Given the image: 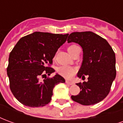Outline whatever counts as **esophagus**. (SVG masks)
Returning a JSON list of instances; mask_svg holds the SVG:
<instances>
[{"label":"esophagus","mask_w":123,"mask_h":123,"mask_svg":"<svg viewBox=\"0 0 123 123\" xmlns=\"http://www.w3.org/2000/svg\"><path fill=\"white\" fill-rule=\"evenodd\" d=\"M66 83H67V84H68V85H73V84H74V82L69 81V80H66Z\"/></svg>","instance_id":"obj_1"}]
</instances>
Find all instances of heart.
<instances>
[{
  "label": "heart",
  "instance_id": "b5f03b06",
  "mask_svg": "<svg viewBox=\"0 0 123 123\" xmlns=\"http://www.w3.org/2000/svg\"><path fill=\"white\" fill-rule=\"evenodd\" d=\"M77 47L78 46L76 45H70L68 47V51L70 53V54H71L75 49L77 48ZM57 71L59 72V74H61L65 78H70L73 76V75L75 74L76 70L74 67H70L68 65H62V66H61L58 68Z\"/></svg>",
  "mask_w": 123,
  "mask_h": 123
}]
</instances>
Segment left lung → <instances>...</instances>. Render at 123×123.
<instances>
[{"label":"left lung","instance_id":"obj_1","mask_svg":"<svg viewBox=\"0 0 123 123\" xmlns=\"http://www.w3.org/2000/svg\"><path fill=\"white\" fill-rule=\"evenodd\" d=\"M67 41L78 43L82 48V62L77 76H88L87 82L76 84L81 91L77 95H72V99L84 105L100 102L108 95L116 77L113 49L105 39L92 31L72 33Z\"/></svg>","mask_w":123,"mask_h":123}]
</instances>
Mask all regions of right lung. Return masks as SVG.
I'll return each instance as SVG.
<instances>
[{
	"instance_id": "1",
	"label": "right lung",
	"mask_w": 123,
	"mask_h": 123,
	"mask_svg": "<svg viewBox=\"0 0 123 123\" xmlns=\"http://www.w3.org/2000/svg\"><path fill=\"white\" fill-rule=\"evenodd\" d=\"M68 34L35 31L21 38L10 52L7 75L13 95L23 105L31 107L46 105L51 101L54 87L65 80L47 67L52 64L58 49ZM45 79L40 80L41 77Z\"/></svg>"
}]
</instances>
